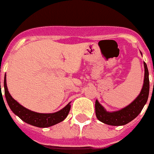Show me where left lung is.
<instances>
[{"mask_svg":"<svg viewBox=\"0 0 154 154\" xmlns=\"http://www.w3.org/2000/svg\"><path fill=\"white\" fill-rule=\"evenodd\" d=\"M145 67V78L144 84L137 97L131 104L126 107L114 112H108L105 108L96 100L95 102V112L97 118L100 122L109 125H124L136 118L147 102L149 92V71L147 65L144 62Z\"/></svg>","mask_w":154,"mask_h":154,"instance_id":"1","label":"left lung"}]
</instances>
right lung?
I'll list each match as a JSON object with an SVG mask.
<instances>
[{"label": "right lung", "instance_id": "obj_1", "mask_svg": "<svg viewBox=\"0 0 154 154\" xmlns=\"http://www.w3.org/2000/svg\"><path fill=\"white\" fill-rule=\"evenodd\" d=\"M4 88H5V95L6 101L11 110L17 116L20 117L23 122L32 125L33 126L46 128V127L54 125L64 121L69 112L70 108H71L70 103H69L60 111L53 112V113H40V112H33L20 105L17 101L12 97L8 91L5 77L4 80Z\"/></svg>", "mask_w": 154, "mask_h": 154}]
</instances>
